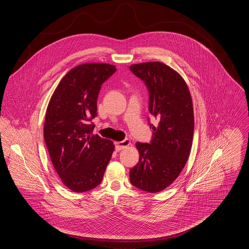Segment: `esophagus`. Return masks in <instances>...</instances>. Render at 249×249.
<instances>
[{"instance_id": "obj_1", "label": "esophagus", "mask_w": 249, "mask_h": 249, "mask_svg": "<svg viewBox=\"0 0 249 249\" xmlns=\"http://www.w3.org/2000/svg\"><path fill=\"white\" fill-rule=\"evenodd\" d=\"M130 144V140H129V139H125V140H123V141L115 142V148H116V150H117V151H120V150L124 149L125 147L129 146Z\"/></svg>"}]
</instances>
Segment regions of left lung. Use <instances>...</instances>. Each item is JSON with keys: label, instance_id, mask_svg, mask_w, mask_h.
I'll return each instance as SVG.
<instances>
[{"label": "left lung", "instance_id": "obj_1", "mask_svg": "<svg viewBox=\"0 0 249 249\" xmlns=\"http://www.w3.org/2000/svg\"><path fill=\"white\" fill-rule=\"evenodd\" d=\"M143 81L148 93V111L158 126L149 142L136 143L139 161L130 170V183L156 193L169 187L183 170L190 156L194 133V115L189 88L181 75L162 62L130 65Z\"/></svg>", "mask_w": 249, "mask_h": 249}]
</instances>
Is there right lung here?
Instances as JSON below:
<instances>
[{"label": "right lung", "instance_id": "add662e5", "mask_svg": "<svg viewBox=\"0 0 249 249\" xmlns=\"http://www.w3.org/2000/svg\"><path fill=\"white\" fill-rule=\"evenodd\" d=\"M117 71L107 63H85L60 80L48 104L44 138L62 183L74 192L99 186L113 154V142L93 135L102 85Z\"/></svg>", "mask_w": 249, "mask_h": 249}]
</instances>
